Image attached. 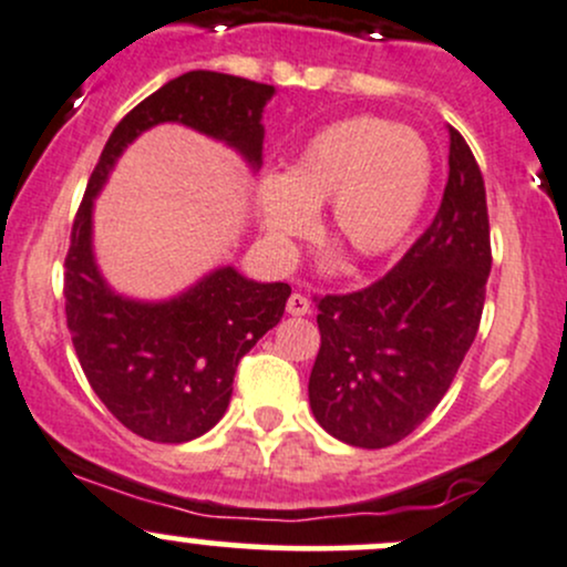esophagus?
Segmentation results:
<instances>
[{
	"label": "esophagus",
	"instance_id": "34e87169",
	"mask_svg": "<svg viewBox=\"0 0 567 567\" xmlns=\"http://www.w3.org/2000/svg\"><path fill=\"white\" fill-rule=\"evenodd\" d=\"M288 312L296 315V317L307 315V312H309V298L301 296V293L290 296V298H288Z\"/></svg>",
	"mask_w": 567,
	"mask_h": 567
}]
</instances>
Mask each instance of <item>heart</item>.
Returning <instances> with one entry per match:
<instances>
[{
	"label": "heart",
	"mask_w": 567,
	"mask_h": 567,
	"mask_svg": "<svg viewBox=\"0 0 567 567\" xmlns=\"http://www.w3.org/2000/svg\"><path fill=\"white\" fill-rule=\"evenodd\" d=\"M431 151L409 126L360 115L317 132L282 177L258 185L266 234L303 239L331 202L328 234L354 260L382 258L414 226L431 188Z\"/></svg>",
	"instance_id": "heart-1"
}]
</instances>
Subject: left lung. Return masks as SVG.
Segmentation results:
<instances>
[{
    "mask_svg": "<svg viewBox=\"0 0 567 567\" xmlns=\"http://www.w3.org/2000/svg\"><path fill=\"white\" fill-rule=\"evenodd\" d=\"M489 266L482 169L450 128V179L427 231L369 288L315 298V420L363 450L393 446L422 425L474 344Z\"/></svg>",
    "mask_w": 567,
    "mask_h": 567,
    "instance_id": "left-lung-1",
    "label": "left lung"
}]
</instances>
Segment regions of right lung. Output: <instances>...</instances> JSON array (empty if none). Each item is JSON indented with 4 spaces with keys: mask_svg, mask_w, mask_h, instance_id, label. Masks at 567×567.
Segmentation results:
<instances>
[{
    "mask_svg": "<svg viewBox=\"0 0 567 567\" xmlns=\"http://www.w3.org/2000/svg\"><path fill=\"white\" fill-rule=\"evenodd\" d=\"M274 85L223 72L169 80L112 128L72 223L64 260L66 328L93 393L121 425L158 444L198 439L226 414L239 360L285 315L290 285L252 282L223 266L164 303L117 296L93 264L91 209L128 145L158 123L228 142L258 169Z\"/></svg>",
    "mask_w": 567,
    "mask_h": 567,
    "instance_id": "right-lung-1",
    "label": "right lung"
}]
</instances>
